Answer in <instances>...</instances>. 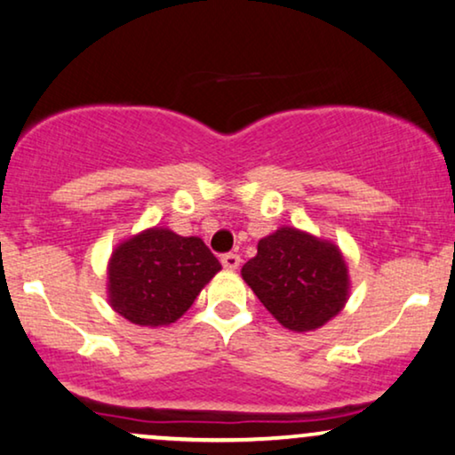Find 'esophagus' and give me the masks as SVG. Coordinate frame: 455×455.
Listing matches in <instances>:
<instances>
[{
  "label": "esophagus",
  "instance_id": "34e87169",
  "mask_svg": "<svg viewBox=\"0 0 455 455\" xmlns=\"http://www.w3.org/2000/svg\"><path fill=\"white\" fill-rule=\"evenodd\" d=\"M220 262H222V267L227 268V270H235V268H239V262H241V258L237 256V254H224L222 258H220Z\"/></svg>",
  "mask_w": 455,
  "mask_h": 455
}]
</instances>
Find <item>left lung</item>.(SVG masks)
I'll use <instances>...</instances> for the list:
<instances>
[{
  "label": "left lung",
  "mask_w": 455,
  "mask_h": 455,
  "mask_svg": "<svg viewBox=\"0 0 455 455\" xmlns=\"http://www.w3.org/2000/svg\"><path fill=\"white\" fill-rule=\"evenodd\" d=\"M241 277L270 315L291 331L325 325L348 300V267L331 241L281 227L258 241Z\"/></svg>",
  "instance_id": "left-lung-1"
}]
</instances>
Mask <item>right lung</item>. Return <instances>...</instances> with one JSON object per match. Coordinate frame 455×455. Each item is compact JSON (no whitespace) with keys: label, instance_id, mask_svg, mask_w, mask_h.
<instances>
[{"label":"right lung","instance_id":"add662e5","mask_svg":"<svg viewBox=\"0 0 455 455\" xmlns=\"http://www.w3.org/2000/svg\"><path fill=\"white\" fill-rule=\"evenodd\" d=\"M220 268L199 237H180L161 227L147 228L113 250L108 304L130 323L170 325L191 308Z\"/></svg>","mask_w":455,"mask_h":455}]
</instances>
